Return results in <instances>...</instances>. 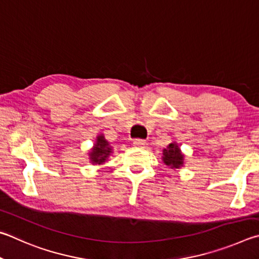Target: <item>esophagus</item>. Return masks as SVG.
Returning a JSON list of instances; mask_svg holds the SVG:
<instances>
[{"label":"esophagus","mask_w":259,"mask_h":259,"mask_svg":"<svg viewBox=\"0 0 259 259\" xmlns=\"http://www.w3.org/2000/svg\"><path fill=\"white\" fill-rule=\"evenodd\" d=\"M133 144L135 147H140V148H144L147 146V142L146 140H142V139H135L133 141Z\"/></svg>","instance_id":"esophagus-1"}]
</instances>
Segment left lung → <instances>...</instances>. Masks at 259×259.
Returning <instances> with one entry per match:
<instances>
[{"label": "left lung", "instance_id": "1", "mask_svg": "<svg viewBox=\"0 0 259 259\" xmlns=\"http://www.w3.org/2000/svg\"><path fill=\"white\" fill-rule=\"evenodd\" d=\"M183 155L181 153L179 147L175 143H170L167 149H164V160L167 166H169L170 168H179L183 164Z\"/></svg>", "mask_w": 259, "mask_h": 259}]
</instances>
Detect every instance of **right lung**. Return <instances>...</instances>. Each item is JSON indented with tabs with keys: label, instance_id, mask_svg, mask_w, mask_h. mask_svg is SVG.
<instances>
[{
	"label": "right lung",
	"instance_id": "add662e5",
	"mask_svg": "<svg viewBox=\"0 0 259 259\" xmlns=\"http://www.w3.org/2000/svg\"><path fill=\"white\" fill-rule=\"evenodd\" d=\"M111 153V148L109 147L107 140H104L102 135H99L97 139V144L92 151H91V161L93 164H102Z\"/></svg>",
	"mask_w": 259,
	"mask_h": 259
}]
</instances>
